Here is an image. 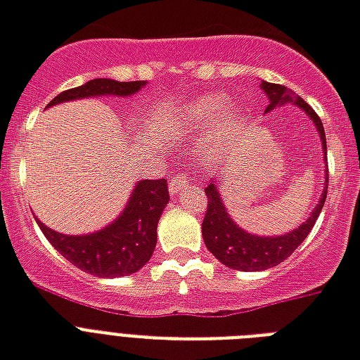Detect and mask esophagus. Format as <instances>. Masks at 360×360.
I'll return each instance as SVG.
<instances>
[{"label": "esophagus", "instance_id": "obj_1", "mask_svg": "<svg viewBox=\"0 0 360 360\" xmlns=\"http://www.w3.org/2000/svg\"><path fill=\"white\" fill-rule=\"evenodd\" d=\"M188 186H189L188 172H178L176 176L172 178L171 182H169V191H171V195H178V193H182L184 189L188 188Z\"/></svg>", "mask_w": 360, "mask_h": 360}]
</instances>
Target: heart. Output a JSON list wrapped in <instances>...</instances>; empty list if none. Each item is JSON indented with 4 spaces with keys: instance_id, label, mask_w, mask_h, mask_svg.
<instances>
[{
    "instance_id": "heart-1",
    "label": "heart",
    "mask_w": 360,
    "mask_h": 360,
    "mask_svg": "<svg viewBox=\"0 0 360 360\" xmlns=\"http://www.w3.org/2000/svg\"><path fill=\"white\" fill-rule=\"evenodd\" d=\"M224 110V101L218 96H202L195 101L188 103L182 108V122L188 127H206L221 114V125H233L236 122L235 110Z\"/></svg>"
}]
</instances>
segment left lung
I'll use <instances>...</instances> for the list:
<instances>
[{
    "mask_svg": "<svg viewBox=\"0 0 360 360\" xmlns=\"http://www.w3.org/2000/svg\"><path fill=\"white\" fill-rule=\"evenodd\" d=\"M261 88L264 94L269 96L270 105L266 107L264 112L274 110L276 107L293 103L297 107L304 110L316 124L319 135H321L323 152L327 154V139H325V129H323L321 118L317 116L316 110L308 105V103L295 94L293 90H289L281 84H272V82H263ZM327 158V155H325ZM327 188H328V169L327 178H325V189H323L321 199L317 202V206L311 212V216L306 219L304 224L300 225L299 229H293L291 233H285L281 236H257L250 235L244 229H240L238 225L233 221L229 216V212L225 210L224 200L219 197V191L216 188V184L208 182L205 188L206 193V214L202 219V238H205L206 248L210 250L212 255H216L218 261L235 270H266L272 269L276 264L283 263L297 248L304 242V238L310 235L311 227L316 225V219L319 218L325 199H327Z\"/></svg>",
    "mask_w": 360,
    "mask_h": 360,
    "instance_id": "1",
    "label": "left lung"
}]
</instances>
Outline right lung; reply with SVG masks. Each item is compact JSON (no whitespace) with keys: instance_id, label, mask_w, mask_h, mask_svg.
I'll return each instance as SVG.
<instances>
[{"instance_id":"1","label":"right lung","mask_w":360,"mask_h":360,"mask_svg":"<svg viewBox=\"0 0 360 360\" xmlns=\"http://www.w3.org/2000/svg\"><path fill=\"white\" fill-rule=\"evenodd\" d=\"M144 84V80L118 82L94 79L79 88L61 91L49 103V107L84 97H127L136 94ZM167 202L169 191L165 178L141 180L133 189L122 216L105 229L90 235L69 236L49 229L39 219L37 224L50 244L77 269L99 278H118L135 274L150 261L158 242V221Z\"/></svg>"}]
</instances>
